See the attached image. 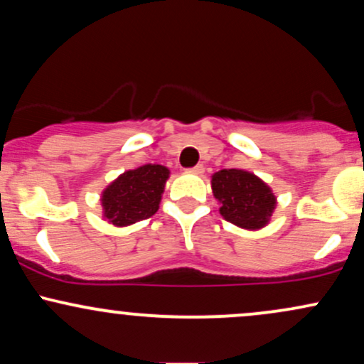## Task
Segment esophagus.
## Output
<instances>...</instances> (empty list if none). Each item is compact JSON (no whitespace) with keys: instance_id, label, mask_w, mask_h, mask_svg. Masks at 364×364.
I'll use <instances>...</instances> for the list:
<instances>
[{"instance_id":"obj_1","label":"esophagus","mask_w":364,"mask_h":364,"mask_svg":"<svg viewBox=\"0 0 364 364\" xmlns=\"http://www.w3.org/2000/svg\"><path fill=\"white\" fill-rule=\"evenodd\" d=\"M188 171H190V173H195V174H202L203 171H205V168H203V164H196L195 168H190Z\"/></svg>"}]
</instances>
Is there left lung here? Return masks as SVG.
I'll return each mask as SVG.
<instances>
[{
	"label": "left lung",
	"instance_id": "1",
	"mask_svg": "<svg viewBox=\"0 0 364 364\" xmlns=\"http://www.w3.org/2000/svg\"><path fill=\"white\" fill-rule=\"evenodd\" d=\"M212 190L223 203L220 215L240 228H263L275 208V196L270 188L248 171H219L212 176Z\"/></svg>",
	"mask_w": 364,
	"mask_h": 364
}]
</instances>
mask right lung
Masks as SVG:
<instances>
[{"instance_id":"1","label":"right lung","mask_w":364,"mask_h":364,"mask_svg":"<svg viewBox=\"0 0 364 364\" xmlns=\"http://www.w3.org/2000/svg\"><path fill=\"white\" fill-rule=\"evenodd\" d=\"M169 169L145 164L127 171L102 191L104 217L114 225H129L157 212Z\"/></svg>"}]
</instances>
